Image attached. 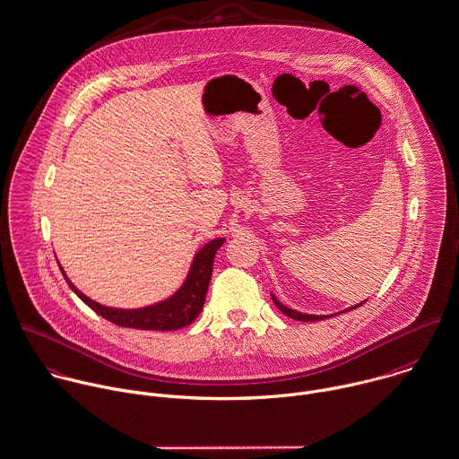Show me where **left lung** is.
<instances>
[{
    "mask_svg": "<svg viewBox=\"0 0 459 459\" xmlns=\"http://www.w3.org/2000/svg\"><path fill=\"white\" fill-rule=\"evenodd\" d=\"M273 301H274V305L278 306V309H280L281 313H285L287 316H290V318H294V320H301V322H315V320H324V318L331 316V315H307V313H299V311H296V309H290V307L281 305L274 296H273ZM363 303H365V301H363ZM363 303H359V305L356 306H351V307H347L345 311L354 309V307H358V306H361ZM342 313H343V311H342Z\"/></svg>",
    "mask_w": 459,
    "mask_h": 459,
    "instance_id": "1",
    "label": "left lung"
}]
</instances>
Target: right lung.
<instances>
[{
    "instance_id": "add662e5",
    "label": "right lung",
    "mask_w": 459,
    "mask_h": 459,
    "mask_svg": "<svg viewBox=\"0 0 459 459\" xmlns=\"http://www.w3.org/2000/svg\"><path fill=\"white\" fill-rule=\"evenodd\" d=\"M222 244H224V238H215V240H210L208 244H204L195 253L185 283L169 299H165L158 305L137 307V309H121V307L100 305V303L89 299L85 294H82L69 281V278L65 276L62 267H60V271H62L67 285L71 287V290L103 318L117 324V325H123V327L152 329V331H174V329H181V327L192 324L197 318V315L201 313L206 292H208V285L212 280L213 258Z\"/></svg>"
}]
</instances>
